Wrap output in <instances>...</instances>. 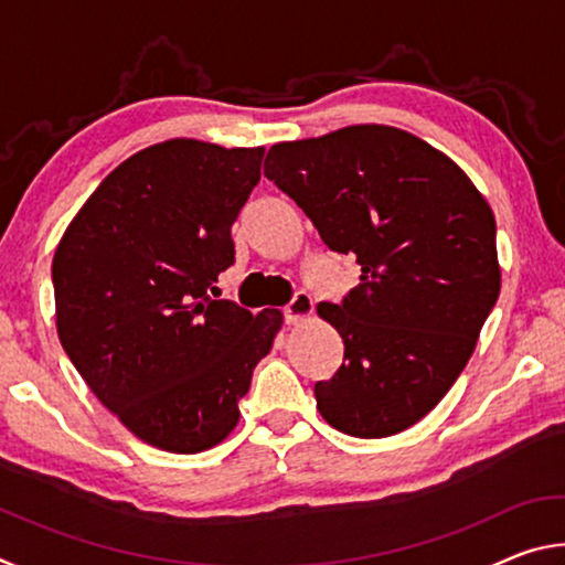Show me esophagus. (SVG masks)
Masks as SVG:
<instances>
[{
	"mask_svg": "<svg viewBox=\"0 0 565 565\" xmlns=\"http://www.w3.org/2000/svg\"><path fill=\"white\" fill-rule=\"evenodd\" d=\"M311 313H313V299L306 291H296L294 299L286 303V309H284L286 323H301L309 319Z\"/></svg>",
	"mask_w": 565,
	"mask_h": 565,
	"instance_id": "esophagus-1",
	"label": "esophagus"
}]
</instances>
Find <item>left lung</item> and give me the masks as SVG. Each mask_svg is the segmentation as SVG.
Here are the masks:
<instances>
[{
  "mask_svg": "<svg viewBox=\"0 0 565 565\" xmlns=\"http://www.w3.org/2000/svg\"><path fill=\"white\" fill-rule=\"evenodd\" d=\"M264 174L361 284L317 311L343 339V363L313 386L337 431L384 438L441 401L476 349L501 291L495 218L466 171L404 129L356 124L279 141Z\"/></svg>",
  "mask_w": 565,
  "mask_h": 565,
  "instance_id": "8db88e82",
  "label": "left lung"
}]
</instances>
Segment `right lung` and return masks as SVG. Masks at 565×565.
I'll return each mask as SVG.
<instances>
[{"mask_svg":"<svg viewBox=\"0 0 565 565\" xmlns=\"http://www.w3.org/2000/svg\"><path fill=\"white\" fill-rule=\"evenodd\" d=\"M264 147L169 139L94 189L52 262L56 333L92 394L141 441L214 448L271 351L279 309L214 301L234 264L232 224L262 179Z\"/></svg>","mask_w":565,"mask_h":565,"instance_id":"right-lung-1","label":"right lung"}]
</instances>
